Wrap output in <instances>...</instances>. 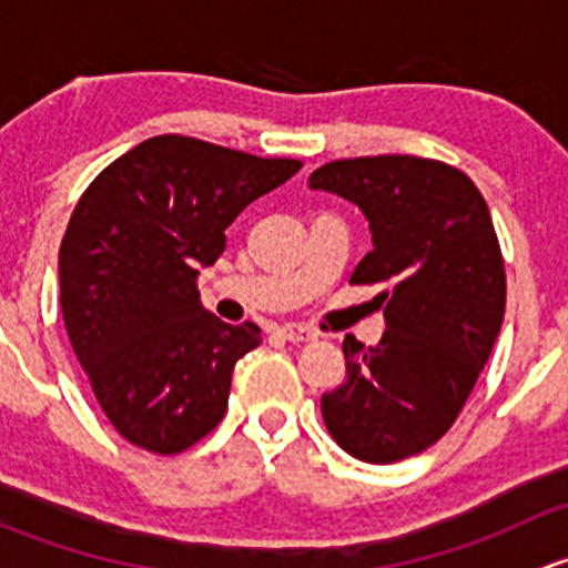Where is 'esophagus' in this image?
Wrapping results in <instances>:
<instances>
[{
	"label": "esophagus",
	"instance_id": "obj_1",
	"mask_svg": "<svg viewBox=\"0 0 568 568\" xmlns=\"http://www.w3.org/2000/svg\"><path fill=\"white\" fill-rule=\"evenodd\" d=\"M277 332L280 337H285V341L291 343H305V341H316L318 337V332L307 324H283Z\"/></svg>",
	"mask_w": 568,
	"mask_h": 568
}]
</instances>
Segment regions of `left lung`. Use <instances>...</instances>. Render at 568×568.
<instances>
[{
    "label": "left lung",
    "mask_w": 568,
    "mask_h": 568,
    "mask_svg": "<svg viewBox=\"0 0 568 568\" xmlns=\"http://www.w3.org/2000/svg\"><path fill=\"white\" fill-rule=\"evenodd\" d=\"M311 189L368 220L374 250L348 283L387 285L382 341H343L346 382L321 395L326 428L359 462L423 454L456 423L500 335L506 266L489 205L462 170L420 156L337 159Z\"/></svg>",
    "instance_id": "left-lung-1"
}]
</instances>
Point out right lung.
<instances>
[{"mask_svg": "<svg viewBox=\"0 0 568 568\" xmlns=\"http://www.w3.org/2000/svg\"><path fill=\"white\" fill-rule=\"evenodd\" d=\"M194 136L140 142L95 175L60 244L68 337L114 432L173 456L214 432L239 359L261 326L200 305V266L225 252L239 214L300 173Z\"/></svg>", "mask_w": 568, "mask_h": 568, "instance_id": "1", "label": "right lung"}]
</instances>
